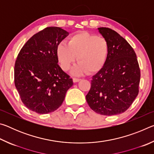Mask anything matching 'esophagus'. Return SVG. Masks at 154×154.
I'll use <instances>...</instances> for the list:
<instances>
[{"label":"esophagus","mask_w":154,"mask_h":154,"mask_svg":"<svg viewBox=\"0 0 154 154\" xmlns=\"http://www.w3.org/2000/svg\"><path fill=\"white\" fill-rule=\"evenodd\" d=\"M72 80H73V82H75V83H76V82H79V81L81 80V79H79V78H73V79H72Z\"/></svg>","instance_id":"34e87169"}]
</instances>
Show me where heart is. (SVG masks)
Here are the masks:
<instances>
[{
	"instance_id": "obj_1",
	"label": "heart",
	"mask_w": 154,
	"mask_h": 154,
	"mask_svg": "<svg viewBox=\"0 0 154 154\" xmlns=\"http://www.w3.org/2000/svg\"><path fill=\"white\" fill-rule=\"evenodd\" d=\"M109 51L107 41L100 36L87 32L75 33L62 41L56 48L57 58L61 68L68 71L77 60L79 62L72 68V73L79 75L88 71H98L105 64Z\"/></svg>"
}]
</instances>
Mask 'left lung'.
<instances>
[{
	"mask_svg": "<svg viewBox=\"0 0 154 154\" xmlns=\"http://www.w3.org/2000/svg\"><path fill=\"white\" fill-rule=\"evenodd\" d=\"M109 45L105 64L92 77L85 96L90 107L103 116L124 113L139 94L140 72L133 48L116 31L98 28Z\"/></svg>",
	"mask_w": 154,
	"mask_h": 154,
	"instance_id": "obj_1",
	"label": "left lung"
}]
</instances>
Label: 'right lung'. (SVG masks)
Masks as SVG:
<instances>
[{
    "instance_id": "right-lung-1",
    "label": "right lung",
    "mask_w": 154,
    "mask_h": 154,
    "mask_svg": "<svg viewBox=\"0 0 154 154\" xmlns=\"http://www.w3.org/2000/svg\"><path fill=\"white\" fill-rule=\"evenodd\" d=\"M69 35L59 27H47L21 49L14 67V82L26 107L39 114L56 111L63 103L72 79L58 64L56 48Z\"/></svg>"
}]
</instances>
